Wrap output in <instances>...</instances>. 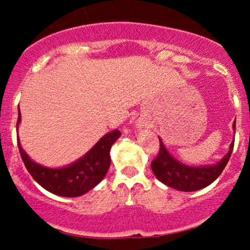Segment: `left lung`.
<instances>
[{
	"mask_svg": "<svg viewBox=\"0 0 250 250\" xmlns=\"http://www.w3.org/2000/svg\"><path fill=\"white\" fill-rule=\"evenodd\" d=\"M235 129V122L233 125ZM234 141L228 154L219 163L205 167H189L174 159L160 140V150L151 161V169L157 180L180 191H195L213 183L220 176L233 153Z\"/></svg>",
	"mask_w": 250,
	"mask_h": 250,
	"instance_id": "8db88e82",
	"label": "left lung"
}]
</instances>
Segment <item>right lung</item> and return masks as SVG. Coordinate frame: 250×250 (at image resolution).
<instances>
[{
    "label": "right lung",
    "instance_id": "right-lung-1",
    "mask_svg": "<svg viewBox=\"0 0 250 250\" xmlns=\"http://www.w3.org/2000/svg\"><path fill=\"white\" fill-rule=\"evenodd\" d=\"M20 122L19 109L16 128ZM120 136L121 133L117 129L105 134L84 156L63 168L43 167L25 154L20 140H17V146L25 168L41 187L60 196L77 197L93 189L105 176L110 166V148Z\"/></svg>",
    "mask_w": 250,
    "mask_h": 250
}]
</instances>
